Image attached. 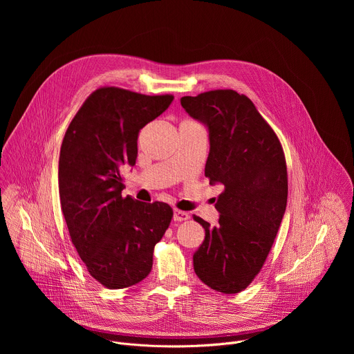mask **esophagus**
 Returning a JSON list of instances; mask_svg holds the SVG:
<instances>
[{
	"mask_svg": "<svg viewBox=\"0 0 354 354\" xmlns=\"http://www.w3.org/2000/svg\"><path fill=\"white\" fill-rule=\"evenodd\" d=\"M189 218H190L189 213L182 212V210H178V209L174 210V221L180 223V221H186V220H189Z\"/></svg>",
	"mask_w": 354,
	"mask_h": 354,
	"instance_id": "obj_1",
	"label": "esophagus"
}]
</instances>
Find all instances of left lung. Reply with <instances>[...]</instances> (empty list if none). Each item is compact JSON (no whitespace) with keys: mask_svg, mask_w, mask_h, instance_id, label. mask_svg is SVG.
I'll list each match as a JSON object with an SVG mask.
<instances>
[{"mask_svg":"<svg viewBox=\"0 0 354 354\" xmlns=\"http://www.w3.org/2000/svg\"><path fill=\"white\" fill-rule=\"evenodd\" d=\"M186 113L205 124L210 153L205 174L224 192L218 225L194 217L206 238L193 255L197 277L216 291L235 294L261 272L287 206L281 144L252 100L232 89L180 97Z\"/></svg>","mask_w":354,"mask_h":354,"instance_id":"8db88e82","label":"left lung"}]
</instances>
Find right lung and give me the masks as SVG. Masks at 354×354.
I'll return each mask as SVG.
<instances>
[{
	"mask_svg": "<svg viewBox=\"0 0 354 354\" xmlns=\"http://www.w3.org/2000/svg\"><path fill=\"white\" fill-rule=\"evenodd\" d=\"M172 95L96 89L70 123L60 149L59 192L71 241L89 274L108 288L137 284L172 220L167 203L123 197L122 169L134 167L140 130Z\"/></svg>",
	"mask_w": 354,
	"mask_h": 354,
	"instance_id": "1",
	"label": "right lung"
}]
</instances>
